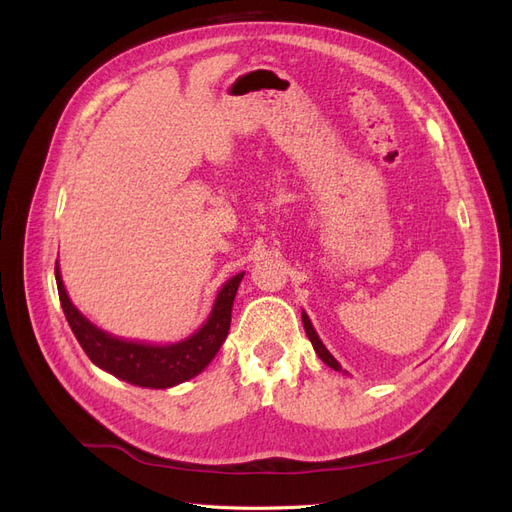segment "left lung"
Returning <instances> with one entry per match:
<instances>
[{"mask_svg":"<svg viewBox=\"0 0 512 512\" xmlns=\"http://www.w3.org/2000/svg\"><path fill=\"white\" fill-rule=\"evenodd\" d=\"M303 327H305V333H307V337H309V342H312V346H314V350H316V354L320 356V359L327 363L331 369H335V371H342V365H339L335 359H333V354L324 348V344L320 342V337H318V333L314 331V327H312V322H309V318H307V314L303 312Z\"/></svg>","mask_w":512,"mask_h":512,"instance_id":"obj_1","label":"left lung"}]
</instances>
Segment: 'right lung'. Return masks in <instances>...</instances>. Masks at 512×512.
Wrapping results in <instances>:
<instances>
[{
  "label": "right lung",
  "mask_w": 512,
  "mask_h": 512,
  "mask_svg": "<svg viewBox=\"0 0 512 512\" xmlns=\"http://www.w3.org/2000/svg\"><path fill=\"white\" fill-rule=\"evenodd\" d=\"M241 277L243 273L235 275L222 286L207 322L192 337L183 339L179 344L151 346L113 337L98 329L96 324H91L72 305L64 282H61L59 265L55 262V280L61 307H64L74 337L79 339L91 363L130 384L145 386V389H170V386L198 376L211 363L228 335L232 301H235Z\"/></svg>",
  "instance_id": "1"
}]
</instances>
